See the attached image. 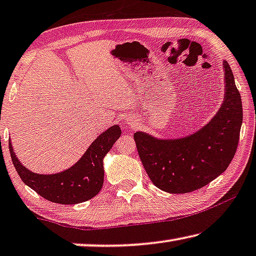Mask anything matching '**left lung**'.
<instances>
[{
  "label": "left lung",
  "mask_w": 256,
  "mask_h": 256,
  "mask_svg": "<svg viewBox=\"0 0 256 256\" xmlns=\"http://www.w3.org/2000/svg\"><path fill=\"white\" fill-rule=\"evenodd\" d=\"M226 100L210 122L180 140H156L135 132L137 151L148 178L169 194H188L207 186L226 170L237 151L242 105L234 73L223 62Z\"/></svg>",
  "instance_id": "left-lung-1"
}]
</instances>
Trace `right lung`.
<instances>
[{"label": "right lung", "instance_id": "add662e5", "mask_svg": "<svg viewBox=\"0 0 256 256\" xmlns=\"http://www.w3.org/2000/svg\"><path fill=\"white\" fill-rule=\"evenodd\" d=\"M119 126H113L92 142L82 158L66 170L54 175H40L26 169L16 156L9 143L12 164L26 186L49 202L73 205L87 202L100 191L104 182L103 159L120 137Z\"/></svg>", "mask_w": 256, "mask_h": 256}]
</instances>
